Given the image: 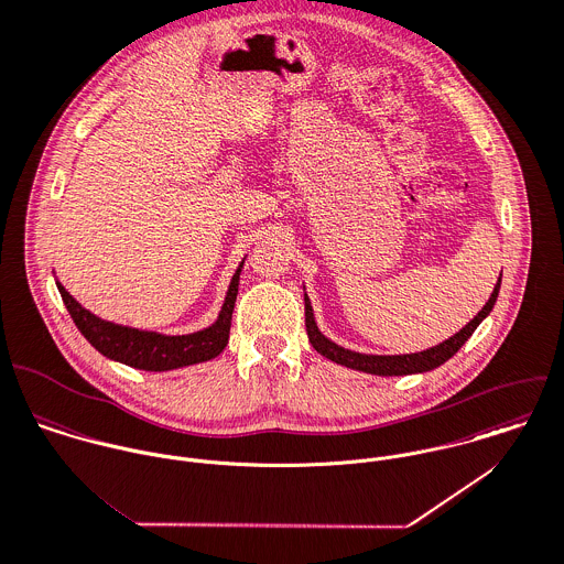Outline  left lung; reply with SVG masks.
<instances>
[{
	"instance_id": "8db88e82",
	"label": "left lung",
	"mask_w": 564,
	"mask_h": 564,
	"mask_svg": "<svg viewBox=\"0 0 564 564\" xmlns=\"http://www.w3.org/2000/svg\"><path fill=\"white\" fill-rule=\"evenodd\" d=\"M499 284H501V278L490 295V300L486 302V306L477 313V317L473 322H468L455 337L442 341L440 346L435 348H429L424 352H415V355H398V357H376V355H359V352H352V350H346L337 344H333L330 339H326L317 326H315V317H313V308H311V302L308 297L306 300V333H308V341L311 346L326 359L339 364V366H346V368H352V370H359V372H368V375L378 376H404V375H417V372H429L433 368H440L442 364H446L468 339L470 335L477 330V326L488 317V313L492 311L495 302H497V295H499Z\"/></svg>"
}]
</instances>
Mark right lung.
Returning a JSON list of instances; mask_svg holds the SVG:
<instances>
[{"label":"right lung","instance_id":"1","mask_svg":"<svg viewBox=\"0 0 564 564\" xmlns=\"http://www.w3.org/2000/svg\"><path fill=\"white\" fill-rule=\"evenodd\" d=\"M242 264L236 269L225 304L220 308V315L214 326L182 337H166L158 333L135 330L127 326H118L111 322H105L89 311H85L67 291L65 286H58L61 297L76 324V328L83 333V337L107 359L120 361L124 366L147 370V372H166L175 368H184L192 364H203L214 357H218L227 341H229V328H231V313L238 295V278H240Z\"/></svg>","mask_w":564,"mask_h":564}]
</instances>
